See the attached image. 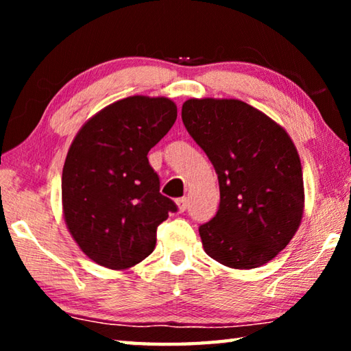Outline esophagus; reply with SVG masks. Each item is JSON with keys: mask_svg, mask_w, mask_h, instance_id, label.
Wrapping results in <instances>:
<instances>
[{"mask_svg": "<svg viewBox=\"0 0 351 351\" xmlns=\"http://www.w3.org/2000/svg\"><path fill=\"white\" fill-rule=\"evenodd\" d=\"M176 206H178V210H180V212L186 210L187 206H189L187 198H186V197H184V198H178V199H176Z\"/></svg>", "mask_w": 351, "mask_h": 351, "instance_id": "1", "label": "esophagus"}]
</instances>
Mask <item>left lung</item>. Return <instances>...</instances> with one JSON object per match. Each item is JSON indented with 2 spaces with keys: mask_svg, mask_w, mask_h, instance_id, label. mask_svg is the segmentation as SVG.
<instances>
[{
  "mask_svg": "<svg viewBox=\"0 0 351 351\" xmlns=\"http://www.w3.org/2000/svg\"><path fill=\"white\" fill-rule=\"evenodd\" d=\"M181 117L218 175V212L199 226L206 254L234 269L268 263L304 217L294 142L276 121L239 99H189Z\"/></svg>",
  "mask_w": 351,
  "mask_h": 351,
  "instance_id": "left-lung-1",
  "label": "left lung"
}]
</instances>
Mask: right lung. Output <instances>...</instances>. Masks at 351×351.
I'll return each mask as SVG.
<instances>
[{"instance_id":"right-lung-1","label":"right lung","mask_w":351,"mask_h":351,"mask_svg":"<svg viewBox=\"0 0 351 351\" xmlns=\"http://www.w3.org/2000/svg\"><path fill=\"white\" fill-rule=\"evenodd\" d=\"M176 116L167 97L130 96L96 112L75 134L63 165V218L97 265L123 271L141 263L156 245L158 226L176 212L147 158Z\"/></svg>"}]
</instances>
